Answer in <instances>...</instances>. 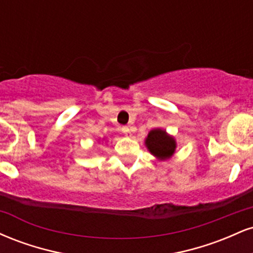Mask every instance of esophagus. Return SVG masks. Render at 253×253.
<instances>
[{
    "label": "esophagus",
    "instance_id": "34e87169",
    "mask_svg": "<svg viewBox=\"0 0 253 253\" xmlns=\"http://www.w3.org/2000/svg\"><path fill=\"white\" fill-rule=\"evenodd\" d=\"M123 132L126 136H132V128H130V127H128V126H124L123 127Z\"/></svg>",
    "mask_w": 253,
    "mask_h": 253
}]
</instances>
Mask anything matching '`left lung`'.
Instances as JSON below:
<instances>
[{"instance_id": "8db88e82", "label": "left lung", "mask_w": 253, "mask_h": 253, "mask_svg": "<svg viewBox=\"0 0 253 253\" xmlns=\"http://www.w3.org/2000/svg\"><path fill=\"white\" fill-rule=\"evenodd\" d=\"M147 150L161 161L169 159L175 153L176 140L173 136L169 135L167 130L162 128H155L150 130L145 140Z\"/></svg>"}]
</instances>
